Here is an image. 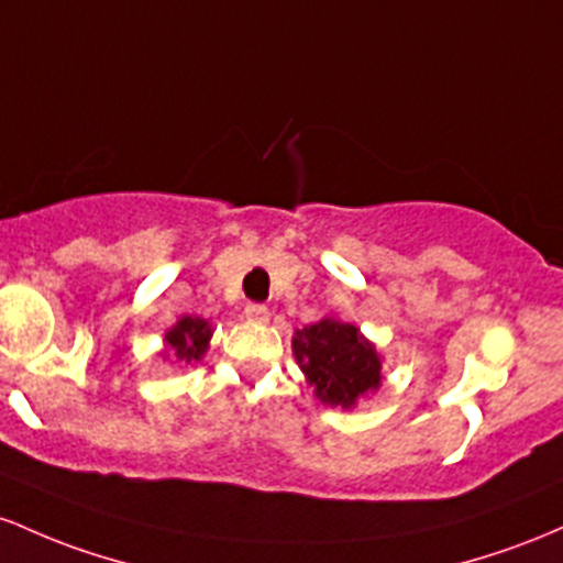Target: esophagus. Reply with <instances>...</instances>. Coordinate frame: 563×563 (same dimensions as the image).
<instances>
[{"label": "esophagus", "instance_id": "esophagus-1", "mask_svg": "<svg viewBox=\"0 0 563 563\" xmlns=\"http://www.w3.org/2000/svg\"><path fill=\"white\" fill-rule=\"evenodd\" d=\"M244 316H247L250 321H268V316H271V311H268V306H263V302H250L247 308H244Z\"/></svg>", "mask_w": 563, "mask_h": 563}]
</instances>
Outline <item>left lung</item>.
Here are the masks:
<instances>
[{"label":"left lung","instance_id":"1","mask_svg":"<svg viewBox=\"0 0 563 563\" xmlns=\"http://www.w3.org/2000/svg\"><path fill=\"white\" fill-rule=\"evenodd\" d=\"M292 349L316 396L334 407H353L380 385V358L353 324L321 319L298 330Z\"/></svg>","mask_w":563,"mask_h":563}]
</instances>
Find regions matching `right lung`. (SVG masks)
<instances>
[{"mask_svg": "<svg viewBox=\"0 0 563 563\" xmlns=\"http://www.w3.org/2000/svg\"><path fill=\"white\" fill-rule=\"evenodd\" d=\"M210 334L212 330L207 327L205 319H191V316H186V319L178 321V324L167 332V345L178 362L191 364L199 362L201 353L207 351Z\"/></svg>", "mask_w": 563, "mask_h": 563, "instance_id": "1", "label": "right lung"}]
</instances>
